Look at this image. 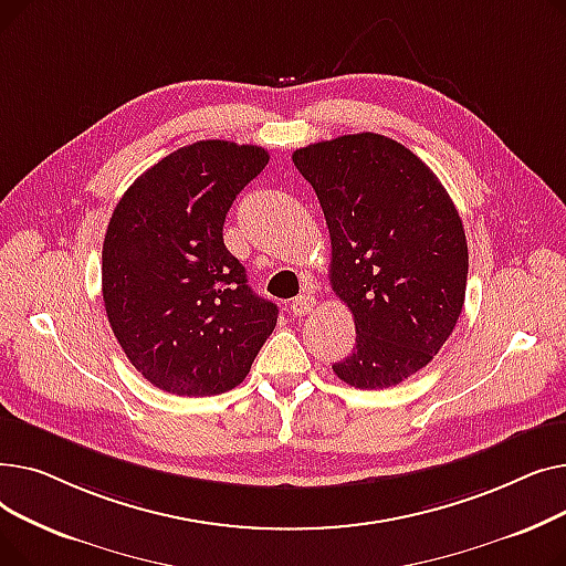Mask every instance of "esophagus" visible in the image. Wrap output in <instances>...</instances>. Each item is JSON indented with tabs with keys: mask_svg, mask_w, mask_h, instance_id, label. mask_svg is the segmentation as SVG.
Returning <instances> with one entry per match:
<instances>
[{
	"mask_svg": "<svg viewBox=\"0 0 566 566\" xmlns=\"http://www.w3.org/2000/svg\"><path fill=\"white\" fill-rule=\"evenodd\" d=\"M312 310H314V298L310 293H303V295H298V298L291 301V312L295 316H307V314H312Z\"/></svg>",
	"mask_w": 566,
	"mask_h": 566,
	"instance_id": "1",
	"label": "esophagus"
}]
</instances>
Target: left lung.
<instances>
[{
    "mask_svg": "<svg viewBox=\"0 0 566 566\" xmlns=\"http://www.w3.org/2000/svg\"><path fill=\"white\" fill-rule=\"evenodd\" d=\"M331 231V286L355 346L333 371L382 390L427 367L465 301L468 243L454 201L403 144L358 133L293 151Z\"/></svg>",
    "mask_w": 566,
    "mask_h": 566,
    "instance_id": "1",
    "label": "left lung"
}]
</instances>
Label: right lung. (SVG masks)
Returning <instances> with one entry per match:
<instances>
[{
    "label": "right lung",
    "mask_w": 566,
    "mask_h": 566,
    "mask_svg": "<svg viewBox=\"0 0 566 566\" xmlns=\"http://www.w3.org/2000/svg\"><path fill=\"white\" fill-rule=\"evenodd\" d=\"M268 165L254 144L206 139L178 148L118 199L103 243V301L116 342L156 388L222 395L277 323L224 245L233 199Z\"/></svg>",
    "instance_id": "1"
}]
</instances>
